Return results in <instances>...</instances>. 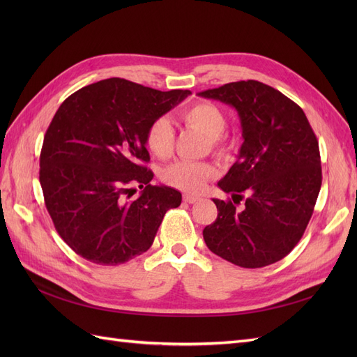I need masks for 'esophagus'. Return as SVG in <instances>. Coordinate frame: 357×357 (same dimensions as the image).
Here are the masks:
<instances>
[{"label": "esophagus", "instance_id": "obj_1", "mask_svg": "<svg viewBox=\"0 0 357 357\" xmlns=\"http://www.w3.org/2000/svg\"><path fill=\"white\" fill-rule=\"evenodd\" d=\"M183 201L188 202V204H195V202L201 201V198L199 197H193V195H185V197H183Z\"/></svg>", "mask_w": 357, "mask_h": 357}]
</instances>
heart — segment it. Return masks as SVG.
Wrapping results in <instances>:
<instances>
[{
  "label": "heart",
  "instance_id": "b5f03b06",
  "mask_svg": "<svg viewBox=\"0 0 357 357\" xmlns=\"http://www.w3.org/2000/svg\"><path fill=\"white\" fill-rule=\"evenodd\" d=\"M178 117L188 126L198 129L208 138L210 144L218 152H226L228 144L225 143L222 132L226 128L225 114L218 107L208 102H197L186 107L178 113ZM176 132L167 117H158L149 125L146 131V146L158 158H168L174 147ZM214 176L211 165L204 162L178 160L167 167L162 172V180L167 185L189 193L201 192L207 181Z\"/></svg>",
  "mask_w": 357,
  "mask_h": 357
}]
</instances>
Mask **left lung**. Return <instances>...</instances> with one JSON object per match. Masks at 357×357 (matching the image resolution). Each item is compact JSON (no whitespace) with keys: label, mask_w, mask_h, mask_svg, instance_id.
Masks as SVG:
<instances>
[{"label":"left lung","mask_w":357,"mask_h":357,"mask_svg":"<svg viewBox=\"0 0 357 357\" xmlns=\"http://www.w3.org/2000/svg\"><path fill=\"white\" fill-rule=\"evenodd\" d=\"M236 110L244 142L218 186L245 207L213 199L218 219L202 235L210 250L243 268L278 262L299 243L321 186L319 142L305 113L286 95L256 80L199 93Z\"/></svg>","instance_id":"left-lung-1"}]
</instances>
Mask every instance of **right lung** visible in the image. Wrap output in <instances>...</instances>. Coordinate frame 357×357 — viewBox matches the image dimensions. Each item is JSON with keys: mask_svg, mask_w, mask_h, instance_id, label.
Returning a JSON list of instances; mask_svg holds the SVG:
<instances>
[{"mask_svg": "<svg viewBox=\"0 0 357 357\" xmlns=\"http://www.w3.org/2000/svg\"><path fill=\"white\" fill-rule=\"evenodd\" d=\"M190 91L160 92L105 79L70 95L47 128L40 185L53 225L73 250L98 265H119L147 252L181 193L153 186L146 131ZM132 184L140 197L126 202Z\"/></svg>", "mask_w": 357, "mask_h": 357, "instance_id": "obj_1", "label": "right lung"}]
</instances>
